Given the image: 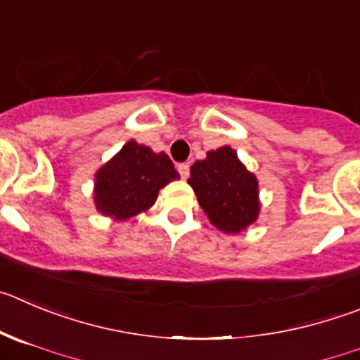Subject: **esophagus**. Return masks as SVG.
Here are the masks:
<instances>
[{
    "label": "esophagus",
    "mask_w": 360,
    "mask_h": 360,
    "mask_svg": "<svg viewBox=\"0 0 360 360\" xmlns=\"http://www.w3.org/2000/svg\"><path fill=\"white\" fill-rule=\"evenodd\" d=\"M177 170H179V174H181V177H183V179H188V176H190V165L179 163V165H177Z\"/></svg>",
    "instance_id": "obj_1"
}]
</instances>
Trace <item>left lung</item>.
Returning <instances> with one entry per match:
<instances>
[{
	"label": "left lung",
	"instance_id": "left-lung-1",
	"mask_svg": "<svg viewBox=\"0 0 360 360\" xmlns=\"http://www.w3.org/2000/svg\"><path fill=\"white\" fill-rule=\"evenodd\" d=\"M188 184L210 221L227 234H238L257 220L259 184L236 150L224 146L191 165Z\"/></svg>",
	"mask_w": 360,
	"mask_h": 360
}]
</instances>
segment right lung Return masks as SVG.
Instances as JSON below:
<instances>
[{
	"instance_id": "obj_1",
	"label": "right lung",
	"mask_w": 360,
	"mask_h": 360,
	"mask_svg": "<svg viewBox=\"0 0 360 360\" xmlns=\"http://www.w3.org/2000/svg\"><path fill=\"white\" fill-rule=\"evenodd\" d=\"M179 177L165 153L129 140L96 174L94 202L97 211L115 220H127L147 211L158 199V191Z\"/></svg>"
}]
</instances>
